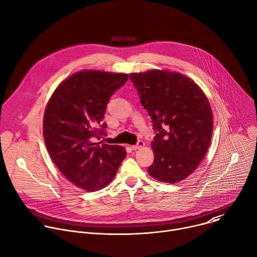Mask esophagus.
Listing matches in <instances>:
<instances>
[{"instance_id":"obj_1","label":"esophagus","mask_w":257,"mask_h":257,"mask_svg":"<svg viewBox=\"0 0 257 257\" xmlns=\"http://www.w3.org/2000/svg\"><path fill=\"white\" fill-rule=\"evenodd\" d=\"M144 145H145V143H144L142 140H139L136 145H133V146H132V149H133V150H139V149L143 148Z\"/></svg>"}]
</instances>
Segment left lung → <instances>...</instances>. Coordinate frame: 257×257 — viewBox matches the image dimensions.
I'll use <instances>...</instances> for the list:
<instances>
[{"instance_id": "obj_1", "label": "left lung", "mask_w": 257, "mask_h": 257, "mask_svg": "<svg viewBox=\"0 0 257 257\" xmlns=\"http://www.w3.org/2000/svg\"><path fill=\"white\" fill-rule=\"evenodd\" d=\"M140 102L157 132L149 174L160 182H180L204 159L211 141L212 113L203 90L178 72L153 69L130 73Z\"/></svg>"}]
</instances>
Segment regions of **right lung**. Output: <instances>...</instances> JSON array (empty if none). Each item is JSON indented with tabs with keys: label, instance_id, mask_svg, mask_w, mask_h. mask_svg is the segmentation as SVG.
I'll return each instance as SVG.
<instances>
[{
	"label": "right lung",
	"instance_id": "right-lung-1",
	"mask_svg": "<svg viewBox=\"0 0 257 257\" xmlns=\"http://www.w3.org/2000/svg\"><path fill=\"white\" fill-rule=\"evenodd\" d=\"M128 80L126 73L82 70L63 80L50 97L43 133L49 155L59 171L88 192L107 186L115 178L126 150L93 142L109 97Z\"/></svg>",
	"mask_w": 257,
	"mask_h": 257
}]
</instances>
